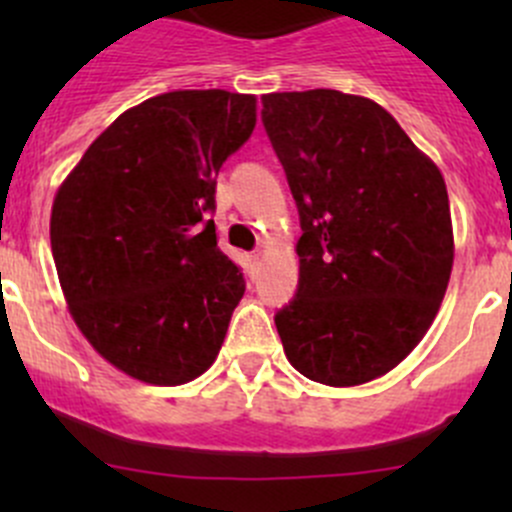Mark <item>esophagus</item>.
<instances>
[{
    "mask_svg": "<svg viewBox=\"0 0 512 512\" xmlns=\"http://www.w3.org/2000/svg\"><path fill=\"white\" fill-rule=\"evenodd\" d=\"M250 262H252V265H257V262H260V255H257V252H252Z\"/></svg>",
    "mask_w": 512,
    "mask_h": 512,
    "instance_id": "obj_1",
    "label": "esophagus"
}]
</instances>
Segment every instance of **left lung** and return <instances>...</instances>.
<instances>
[{"label": "left lung", "instance_id": "left-lung-1", "mask_svg": "<svg viewBox=\"0 0 512 512\" xmlns=\"http://www.w3.org/2000/svg\"><path fill=\"white\" fill-rule=\"evenodd\" d=\"M299 208L297 297L275 324L327 386L389 374L436 319L453 267L446 180L386 108L334 89L262 96Z\"/></svg>", "mask_w": 512, "mask_h": 512}]
</instances>
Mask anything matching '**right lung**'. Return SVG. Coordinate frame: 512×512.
Here are the masks:
<instances>
[{"label":"right lung","instance_id":"1","mask_svg":"<svg viewBox=\"0 0 512 512\" xmlns=\"http://www.w3.org/2000/svg\"><path fill=\"white\" fill-rule=\"evenodd\" d=\"M257 96L170 91L123 111L51 205L69 314L111 366L178 386L213 366L245 294L218 247L215 175L252 136Z\"/></svg>","mask_w":512,"mask_h":512}]
</instances>
